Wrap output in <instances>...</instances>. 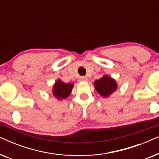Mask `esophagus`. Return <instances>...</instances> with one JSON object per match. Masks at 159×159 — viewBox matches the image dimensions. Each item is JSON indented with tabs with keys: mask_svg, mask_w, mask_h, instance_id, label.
I'll return each mask as SVG.
<instances>
[{
	"mask_svg": "<svg viewBox=\"0 0 159 159\" xmlns=\"http://www.w3.org/2000/svg\"><path fill=\"white\" fill-rule=\"evenodd\" d=\"M80 82H88V79L85 77H82L80 78Z\"/></svg>",
	"mask_w": 159,
	"mask_h": 159,
	"instance_id": "obj_1",
	"label": "esophagus"
}]
</instances>
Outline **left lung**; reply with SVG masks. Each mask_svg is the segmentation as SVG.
I'll return each mask as SVG.
<instances>
[{
    "instance_id": "obj_1",
    "label": "left lung",
    "mask_w": 159,
    "mask_h": 159,
    "mask_svg": "<svg viewBox=\"0 0 159 159\" xmlns=\"http://www.w3.org/2000/svg\"><path fill=\"white\" fill-rule=\"evenodd\" d=\"M95 90L102 97L108 98L117 90V83L114 78L108 75H104L101 79L94 82Z\"/></svg>"
}]
</instances>
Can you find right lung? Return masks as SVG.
Here are the masks:
<instances>
[{
  "label": "right lung",
  "instance_id": "right-lung-1",
  "mask_svg": "<svg viewBox=\"0 0 159 159\" xmlns=\"http://www.w3.org/2000/svg\"><path fill=\"white\" fill-rule=\"evenodd\" d=\"M73 87L74 84L65 83L61 79H58L53 84L52 93L58 101H62L69 96Z\"/></svg>",
  "mask_w": 159,
  "mask_h": 159
}]
</instances>
